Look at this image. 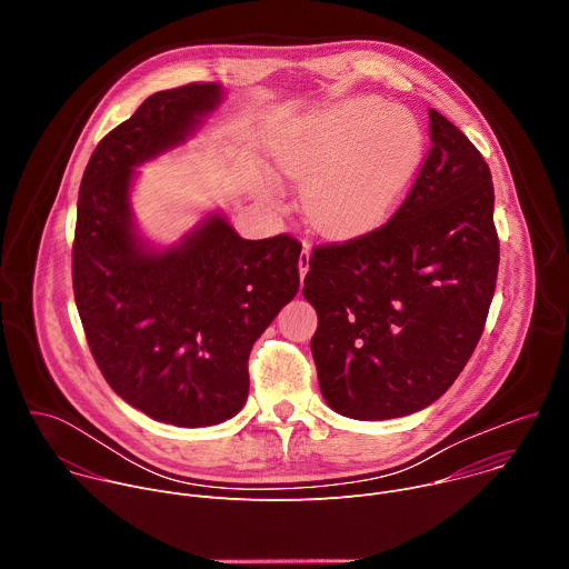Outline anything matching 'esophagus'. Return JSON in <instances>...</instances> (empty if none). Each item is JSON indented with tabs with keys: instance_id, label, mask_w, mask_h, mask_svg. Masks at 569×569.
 Wrapping results in <instances>:
<instances>
[{
	"instance_id": "esophagus-1",
	"label": "esophagus",
	"mask_w": 569,
	"mask_h": 569,
	"mask_svg": "<svg viewBox=\"0 0 569 569\" xmlns=\"http://www.w3.org/2000/svg\"><path fill=\"white\" fill-rule=\"evenodd\" d=\"M308 261H310V252H308V246L303 242V250L299 254V274L301 277H306V272H308Z\"/></svg>"
}]
</instances>
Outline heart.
Segmentation results:
<instances>
[{"label": "heart", "instance_id": "1", "mask_svg": "<svg viewBox=\"0 0 569 569\" xmlns=\"http://www.w3.org/2000/svg\"><path fill=\"white\" fill-rule=\"evenodd\" d=\"M417 117L380 99H353L319 114L279 157L283 176L308 184V213L347 229L391 204L421 167Z\"/></svg>", "mask_w": 569, "mask_h": 569}]
</instances>
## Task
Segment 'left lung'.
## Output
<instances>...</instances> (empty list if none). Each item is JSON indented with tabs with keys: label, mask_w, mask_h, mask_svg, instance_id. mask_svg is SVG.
I'll return each mask as SVG.
<instances>
[{
	"label": "left lung",
	"mask_w": 569,
	"mask_h": 569,
	"mask_svg": "<svg viewBox=\"0 0 569 569\" xmlns=\"http://www.w3.org/2000/svg\"><path fill=\"white\" fill-rule=\"evenodd\" d=\"M428 117L432 146L400 207L371 231L312 248L303 279L319 389L360 421L412 415L446 393L496 292L489 164L443 114Z\"/></svg>",
	"instance_id": "1"
}]
</instances>
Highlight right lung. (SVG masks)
Instances as JSON below:
<instances>
[{"mask_svg": "<svg viewBox=\"0 0 569 569\" xmlns=\"http://www.w3.org/2000/svg\"><path fill=\"white\" fill-rule=\"evenodd\" d=\"M218 99L216 83L157 92L110 130L80 180L71 246L73 299L103 378L180 428L242 408L252 345L299 290L301 242L290 233L242 240L213 216L182 246L150 252L132 231V167L184 141Z\"/></svg>", "mask_w": 569, "mask_h": 569, "instance_id": "1", "label": "right lung"}]
</instances>
